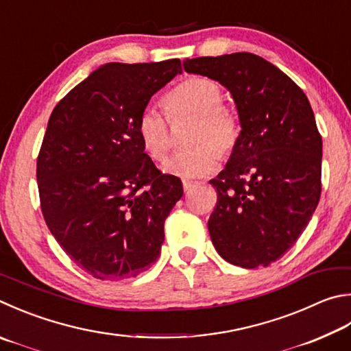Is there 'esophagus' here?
I'll return each mask as SVG.
<instances>
[{
    "instance_id": "obj_1",
    "label": "esophagus",
    "mask_w": 351,
    "mask_h": 351,
    "mask_svg": "<svg viewBox=\"0 0 351 351\" xmlns=\"http://www.w3.org/2000/svg\"><path fill=\"white\" fill-rule=\"evenodd\" d=\"M197 186H199V184H197V182L182 181V187H184V192H186V193H190V192H192V190H195Z\"/></svg>"
}]
</instances>
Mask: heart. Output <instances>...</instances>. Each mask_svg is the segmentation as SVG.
<instances>
[{"label":"heart","mask_w":351,"mask_h":351,"mask_svg":"<svg viewBox=\"0 0 351 351\" xmlns=\"http://www.w3.org/2000/svg\"><path fill=\"white\" fill-rule=\"evenodd\" d=\"M162 106L170 119L193 118L187 150L170 156L162 164L165 173L195 180L216 169L219 156L230 155L238 145L241 123L232 107L222 104V90L218 82L190 76L164 95ZM138 138L145 154L161 161L170 147L167 119L154 107H145L136 121Z\"/></svg>","instance_id":"1"}]
</instances>
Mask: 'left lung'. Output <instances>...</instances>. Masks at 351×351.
<instances>
[{
	"label": "left lung",
	"instance_id": "8db88e82",
	"mask_svg": "<svg viewBox=\"0 0 351 351\" xmlns=\"http://www.w3.org/2000/svg\"><path fill=\"white\" fill-rule=\"evenodd\" d=\"M184 70L224 86L241 123L238 145L210 181L218 193L210 238L227 263L270 265L301 237L319 202L322 138L311 106L296 82L248 52L186 60Z\"/></svg>",
	"mask_w": 351,
	"mask_h": 351
}]
</instances>
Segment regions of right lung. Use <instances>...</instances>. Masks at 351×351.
<instances>
[{
    "mask_svg": "<svg viewBox=\"0 0 351 351\" xmlns=\"http://www.w3.org/2000/svg\"><path fill=\"white\" fill-rule=\"evenodd\" d=\"M181 73L180 60L107 62L50 114L36 161L41 210L70 259L101 281L133 278L159 258L164 221L184 193L138 138L150 98Z\"/></svg>",
    "mask_w": 351,
    "mask_h": 351,
    "instance_id": "right-lung-1",
    "label": "right lung"
}]
</instances>
